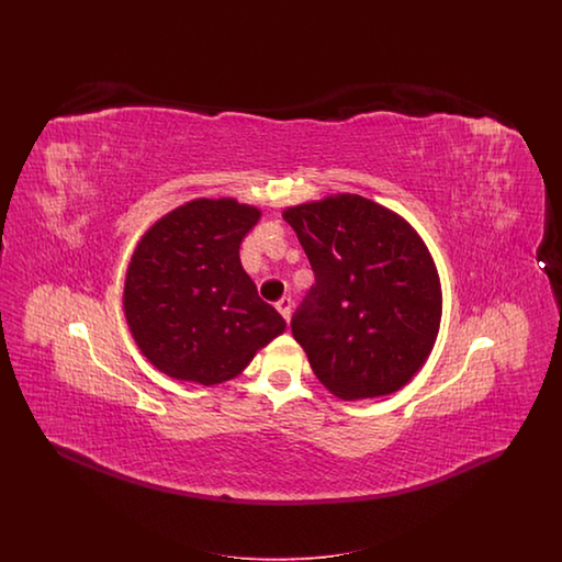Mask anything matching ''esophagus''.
Returning <instances> with one entry per match:
<instances>
[{
  "instance_id": "obj_1",
  "label": "esophagus",
  "mask_w": 562,
  "mask_h": 562,
  "mask_svg": "<svg viewBox=\"0 0 562 562\" xmlns=\"http://www.w3.org/2000/svg\"><path fill=\"white\" fill-rule=\"evenodd\" d=\"M276 310L282 314L284 321H291V316H293V299H291V296H282V299L276 303Z\"/></svg>"
}]
</instances>
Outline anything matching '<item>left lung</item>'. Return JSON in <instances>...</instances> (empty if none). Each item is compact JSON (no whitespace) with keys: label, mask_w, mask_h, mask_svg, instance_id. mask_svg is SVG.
Listing matches in <instances>:
<instances>
[{"label":"left lung","mask_w":562,"mask_h":562,"mask_svg":"<svg viewBox=\"0 0 562 562\" xmlns=\"http://www.w3.org/2000/svg\"><path fill=\"white\" fill-rule=\"evenodd\" d=\"M282 216L316 276L291 322L314 374L344 401L401 390L424 367L442 314L424 240L402 216L356 193Z\"/></svg>","instance_id":"1"}]
</instances>
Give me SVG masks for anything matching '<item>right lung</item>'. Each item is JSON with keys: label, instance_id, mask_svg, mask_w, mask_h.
Here are the masks:
<instances>
[{"label": "right lung", "instance_id": "right-lung-1", "mask_svg": "<svg viewBox=\"0 0 562 562\" xmlns=\"http://www.w3.org/2000/svg\"><path fill=\"white\" fill-rule=\"evenodd\" d=\"M261 211L232 198L191 200L140 238L126 273L134 341L161 373L214 385L240 374L286 322L240 263Z\"/></svg>", "mask_w": 562, "mask_h": 562}]
</instances>
